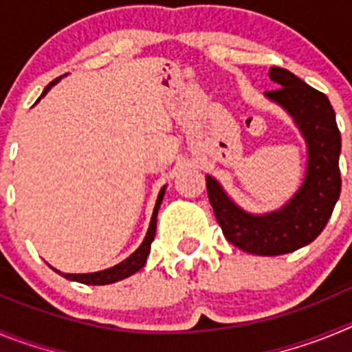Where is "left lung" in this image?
Segmentation results:
<instances>
[{
	"mask_svg": "<svg viewBox=\"0 0 352 352\" xmlns=\"http://www.w3.org/2000/svg\"><path fill=\"white\" fill-rule=\"evenodd\" d=\"M278 86L264 96L292 118L307 144V170L301 186L284 206L250 213L232 201L213 176H206L208 197L227 241L254 256H282L312 243L328 223L340 197V132L324 93L285 68H270Z\"/></svg>",
	"mask_w": 352,
	"mask_h": 352,
	"instance_id": "obj_1",
	"label": "left lung"
}]
</instances>
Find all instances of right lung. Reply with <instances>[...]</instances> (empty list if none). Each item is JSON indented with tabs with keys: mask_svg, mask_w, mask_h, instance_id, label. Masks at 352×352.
<instances>
[{
	"mask_svg": "<svg viewBox=\"0 0 352 352\" xmlns=\"http://www.w3.org/2000/svg\"><path fill=\"white\" fill-rule=\"evenodd\" d=\"M60 79H61V77H58V79L52 80L49 86H45L43 93L40 95V98L47 95L49 89H51L52 86H54V84L58 82ZM40 98H38V100H40ZM38 100H36V102H38ZM164 194H166V186H164V188L160 190V194H158L157 203H155V208H153V214H151V222H149L148 232H146V238L142 239L141 247L133 252V254H130V256L126 257L125 261H121L120 264H116V266H113V268L102 270V272H95V273H63V272H58L56 268H52V270H54L56 273L63 275L65 278H68V280L80 282V284H86V285L114 284V282H120V280H123V278H129V276L133 275V273H138L139 270L144 268L146 259H148L149 250H151V243H153L155 232H157V214H158V210H160V204H162V199H164Z\"/></svg>",
	"mask_w": 352,
	"mask_h": 352,
	"instance_id": "1",
	"label": "right lung"
}]
</instances>
